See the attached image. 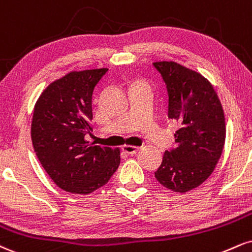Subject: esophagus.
I'll return each instance as SVG.
<instances>
[{
    "mask_svg": "<svg viewBox=\"0 0 252 252\" xmlns=\"http://www.w3.org/2000/svg\"><path fill=\"white\" fill-rule=\"evenodd\" d=\"M122 150L126 154H128V155H135V154H137L139 148L135 147V145H123Z\"/></svg>",
    "mask_w": 252,
    "mask_h": 252,
    "instance_id": "obj_1",
    "label": "esophagus"
}]
</instances>
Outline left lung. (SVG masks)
I'll use <instances>...</instances> for the list:
<instances>
[{
  "label": "left lung",
  "instance_id": "8db88e82",
  "mask_svg": "<svg viewBox=\"0 0 252 252\" xmlns=\"http://www.w3.org/2000/svg\"><path fill=\"white\" fill-rule=\"evenodd\" d=\"M165 82L168 116L180 123L177 148L166 150L156 180L175 192H188L213 174L225 142L224 111L213 84L199 72L172 62L153 63Z\"/></svg>",
  "mask_w": 252,
  "mask_h": 252
}]
</instances>
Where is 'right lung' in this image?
Masks as SVG:
<instances>
[{
	"instance_id": "obj_1",
	"label": "right lung",
	"mask_w": 252,
	"mask_h": 252,
	"mask_svg": "<svg viewBox=\"0 0 252 252\" xmlns=\"http://www.w3.org/2000/svg\"><path fill=\"white\" fill-rule=\"evenodd\" d=\"M107 68L71 71L38 97L32 121L36 156L61 189L88 195L108 183L121 163L120 149L93 144V93Z\"/></svg>"
}]
</instances>
